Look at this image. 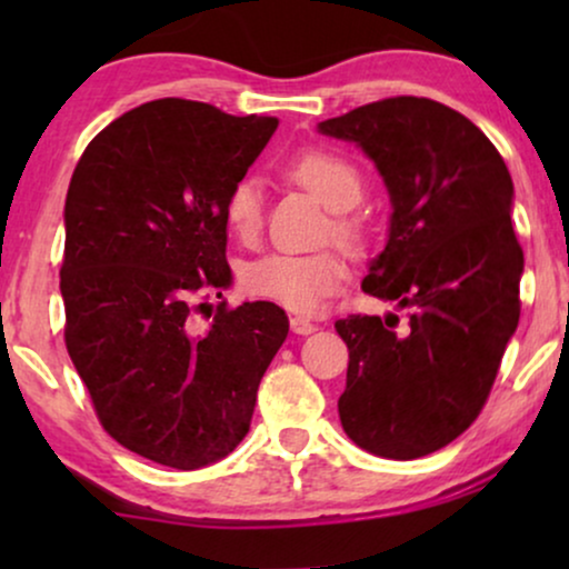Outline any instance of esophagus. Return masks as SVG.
Returning <instances> with one entry per match:
<instances>
[{"label":"esophagus","instance_id":"esophagus-1","mask_svg":"<svg viewBox=\"0 0 569 569\" xmlns=\"http://www.w3.org/2000/svg\"><path fill=\"white\" fill-rule=\"evenodd\" d=\"M290 329H292V333H298V337H308V333H313L318 326L313 321H308V318H302V316H292L290 318Z\"/></svg>","mask_w":569,"mask_h":569}]
</instances>
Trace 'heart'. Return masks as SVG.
<instances>
[{
	"label": "heart",
	"instance_id": "b5f03b06",
	"mask_svg": "<svg viewBox=\"0 0 569 569\" xmlns=\"http://www.w3.org/2000/svg\"><path fill=\"white\" fill-rule=\"evenodd\" d=\"M287 173L329 212H349L362 197V178L347 158L329 150L298 154ZM224 224L232 236L251 243L263 224V189L256 178H240L230 186L222 204ZM333 232L345 243H357L360 232L349 220L333 222ZM243 290L271 300L292 313L313 316L345 284V263L329 251L321 253H267L246 263L240 274Z\"/></svg>",
	"mask_w": 569,
	"mask_h": 569
}]
</instances>
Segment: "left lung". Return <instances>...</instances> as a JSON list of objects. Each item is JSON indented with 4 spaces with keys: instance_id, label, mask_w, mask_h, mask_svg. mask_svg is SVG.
Instances as JSON below:
<instances>
[{
    "instance_id": "1",
    "label": "left lung",
    "mask_w": 569,
    "mask_h": 569,
    "mask_svg": "<svg viewBox=\"0 0 569 569\" xmlns=\"http://www.w3.org/2000/svg\"><path fill=\"white\" fill-rule=\"evenodd\" d=\"M318 131L360 147L383 178L388 240L362 290L409 316L399 331L393 313L337 321L339 419L368 453L411 461L469 430L518 329L512 178L485 131L430 98L378 100Z\"/></svg>"
}]
</instances>
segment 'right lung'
<instances>
[{
	"label": "right lung",
	"instance_id": "obj_1",
	"mask_svg": "<svg viewBox=\"0 0 569 569\" xmlns=\"http://www.w3.org/2000/svg\"><path fill=\"white\" fill-rule=\"evenodd\" d=\"M277 123L152 100L108 123L69 183V357L106 432L170 469H201L238 448L290 331L274 302L220 306L207 329L193 323V295L232 284L222 204Z\"/></svg>",
	"mask_w": 569,
	"mask_h": 569
}]
</instances>
